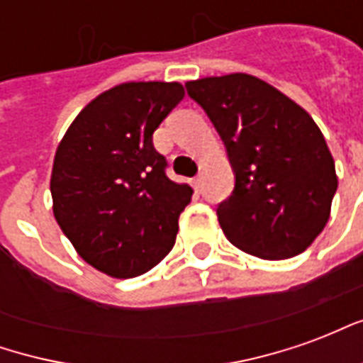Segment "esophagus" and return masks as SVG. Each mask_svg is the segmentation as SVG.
Segmentation results:
<instances>
[{
  "instance_id": "34e87169",
  "label": "esophagus",
  "mask_w": 363,
  "mask_h": 363,
  "mask_svg": "<svg viewBox=\"0 0 363 363\" xmlns=\"http://www.w3.org/2000/svg\"><path fill=\"white\" fill-rule=\"evenodd\" d=\"M192 184H194L196 192H200V190H202V186H204V182H202V177H196V179L192 181Z\"/></svg>"
}]
</instances>
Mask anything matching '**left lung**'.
Listing matches in <instances>:
<instances>
[{
	"label": "left lung",
	"instance_id": "left-lung-1",
	"mask_svg": "<svg viewBox=\"0 0 363 363\" xmlns=\"http://www.w3.org/2000/svg\"><path fill=\"white\" fill-rule=\"evenodd\" d=\"M220 132L235 189L218 206L223 233L264 260L291 259L317 239L338 186L325 135L296 101L249 74L186 83Z\"/></svg>",
	"mask_w": 363,
	"mask_h": 363
}]
</instances>
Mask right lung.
Instances as JSON below:
<instances>
[{"label":"right lung","instance_id":"obj_1","mask_svg":"<svg viewBox=\"0 0 363 363\" xmlns=\"http://www.w3.org/2000/svg\"><path fill=\"white\" fill-rule=\"evenodd\" d=\"M177 82H130L95 96L58 143L52 210L77 255L112 278H134L173 249L192 198L165 174L153 132L181 103Z\"/></svg>","mask_w":363,"mask_h":363}]
</instances>
